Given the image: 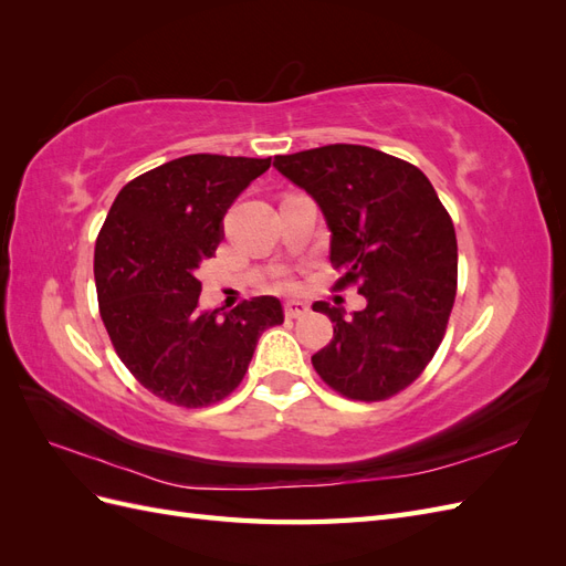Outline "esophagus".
<instances>
[{"label": "esophagus", "mask_w": 566, "mask_h": 566, "mask_svg": "<svg viewBox=\"0 0 566 566\" xmlns=\"http://www.w3.org/2000/svg\"><path fill=\"white\" fill-rule=\"evenodd\" d=\"M283 312H285L287 318H300V316H304L306 312H310V306H306V304L300 302V300H290V302H285Z\"/></svg>", "instance_id": "1"}]
</instances>
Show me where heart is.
I'll return each instance as SVG.
<instances>
[{
  "label": "heart",
  "mask_w": 566,
  "mask_h": 566,
  "mask_svg": "<svg viewBox=\"0 0 566 566\" xmlns=\"http://www.w3.org/2000/svg\"><path fill=\"white\" fill-rule=\"evenodd\" d=\"M283 285H287V283H283Z\"/></svg>",
  "instance_id": "heart-1"
}]
</instances>
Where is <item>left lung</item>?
Masks as SVG:
<instances>
[{
	"mask_svg": "<svg viewBox=\"0 0 566 566\" xmlns=\"http://www.w3.org/2000/svg\"><path fill=\"white\" fill-rule=\"evenodd\" d=\"M273 167L328 221L335 287L356 285L368 302L352 316L314 302L335 325L312 364L342 397L385 401L420 378L447 333L458 287L451 214L416 165L368 146L300 150Z\"/></svg>",
	"mask_w": 566,
	"mask_h": 566,
	"instance_id": "left-lung-1",
	"label": "left lung"
}]
</instances>
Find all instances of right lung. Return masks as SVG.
Segmentation results:
<instances>
[{
  "instance_id": "obj_1",
  "label": "right lung",
  "mask_w": 566,
  "mask_h": 566,
  "mask_svg": "<svg viewBox=\"0 0 566 566\" xmlns=\"http://www.w3.org/2000/svg\"><path fill=\"white\" fill-rule=\"evenodd\" d=\"M271 158L196 153L132 179L96 238L98 312L119 361L158 399L202 408L241 385L260 335L283 323L276 297L200 312L198 266L224 238L227 210Z\"/></svg>"
}]
</instances>
